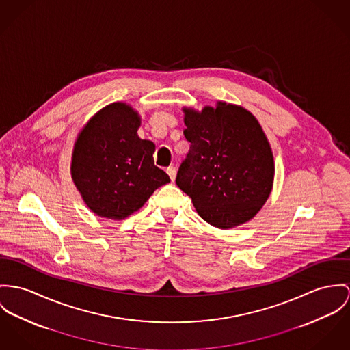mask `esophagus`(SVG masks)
<instances>
[{
    "instance_id": "34e87169",
    "label": "esophagus",
    "mask_w": 350,
    "mask_h": 350,
    "mask_svg": "<svg viewBox=\"0 0 350 350\" xmlns=\"http://www.w3.org/2000/svg\"><path fill=\"white\" fill-rule=\"evenodd\" d=\"M166 173L169 174V177H170V180H172V181H174V180H176V173H177V170H176V167H174V166H169V167L166 169Z\"/></svg>"
}]
</instances>
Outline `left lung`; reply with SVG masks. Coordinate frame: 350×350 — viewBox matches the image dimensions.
<instances>
[{
	"instance_id": "8db88e82",
	"label": "left lung",
	"mask_w": 350,
	"mask_h": 350,
	"mask_svg": "<svg viewBox=\"0 0 350 350\" xmlns=\"http://www.w3.org/2000/svg\"><path fill=\"white\" fill-rule=\"evenodd\" d=\"M183 110L190 149L177 187L215 228L245 224L260 212L273 188L274 160L261 125L249 110L222 101L201 111Z\"/></svg>"
}]
</instances>
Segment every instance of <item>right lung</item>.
<instances>
[{"label":"right lung","mask_w":350,"mask_h":350,"mask_svg":"<svg viewBox=\"0 0 350 350\" xmlns=\"http://www.w3.org/2000/svg\"><path fill=\"white\" fill-rule=\"evenodd\" d=\"M139 125L135 109L113 103L97 111L76 139L72 178L86 206L100 217L124 219L170 183L154 165L156 145L137 135Z\"/></svg>","instance_id":"obj_1"}]
</instances>
